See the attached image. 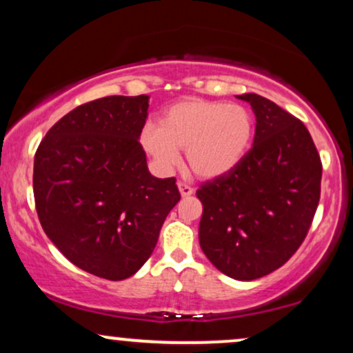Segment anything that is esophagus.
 Listing matches in <instances>:
<instances>
[{
	"label": "esophagus",
	"mask_w": 353,
	"mask_h": 353,
	"mask_svg": "<svg viewBox=\"0 0 353 353\" xmlns=\"http://www.w3.org/2000/svg\"><path fill=\"white\" fill-rule=\"evenodd\" d=\"M177 188H179V192H181L182 197H189V196H192V194H194V189L190 188V185L184 184V182H177Z\"/></svg>",
	"instance_id": "obj_1"
}]
</instances>
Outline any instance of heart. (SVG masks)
Masks as SVG:
<instances>
[{
    "mask_svg": "<svg viewBox=\"0 0 353 353\" xmlns=\"http://www.w3.org/2000/svg\"><path fill=\"white\" fill-rule=\"evenodd\" d=\"M254 129V116L245 106L188 98L165 109L161 125L145 123L139 139L161 172L172 171L179 164V149H185L192 172L214 179L244 159Z\"/></svg>",
    "mask_w": 353,
    "mask_h": 353,
    "instance_id": "1",
    "label": "heart"
}]
</instances>
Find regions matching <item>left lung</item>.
Wrapping results in <instances>:
<instances>
[{
    "mask_svg": "<svg viewBox=\"0 0 353 353\" xmlns=\"http://www.w3.org/2000/svg\"><path fill=\"white\" fill-rule=\"evenodd\" d=\"M254 145L232 171L197 190L202 252L236 281L282 267L307 236L320 199L322 163L303 123L259 94Z\"/></svg>",
    "mask_w": 353,
    "mask_h": 353,
    "instance_id": "8db88e82",
    "label": "left lung"
}]
</instances>
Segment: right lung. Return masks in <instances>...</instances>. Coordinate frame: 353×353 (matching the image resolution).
Wrapping results in <instances>:
<instances>
[{
    "instance_id": "add662e5",
    "label": "right lung",
    "mask_w": 353,
    "mask_h": 353,
    "mask_svg": "<svg viewBox=\"0 0 353 353\" xmlns=\"http://www.w3.org/2000/svg\"><path fill=\"white\" fill-rule=\"evenodd\" d=\"M149 96H108L63 116L34 156L39 222L68 261L123 281L151 257L181 199L176 179L148 169L139 144Z\"/></svg>"
}]
</instances>
